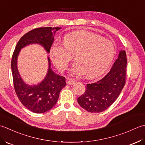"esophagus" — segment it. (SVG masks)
I'll list each match as a JSON object with an SVG mask.
<instances>
[{"label":"esophagus","instance_id":"esophagus-1","mask_svg":"<svg viewBox=\"0 0 145 145\" xmlns=\"http://www.w3.org/2000/svg\"><path fill=\"white\" fill-rule=\"evenodd\" d=\"M67 84H69V85H72V84L76 83V81L74 80V79H69V80L67 81Z\"/></svg>","mask_w":145,"mask_h":145}]
</instances>
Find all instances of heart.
I'll use <instances>...</instances> for the list:
<instances>
[{"label": "heart", "mask_w": 145, "mask_h": 145, "mask_svg": "<svg viewBox=\"0 0 145 145\" xmlns=\"http://www.w3.org/2000/svg\"><path fill=\"white\" fill-rule=\"evenodd\" d=\"M115 54V47L111 40L86 31L66 34L64 44L55 42L51 49L52 59L59 69H66L75 54L77 61L70 72L75 75L86 74L88 78L102 75L113 63Z\"/></svg>", "instance_id": "1"}]
</instances>
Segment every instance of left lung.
Wrapping results in <instances>:
<instances>
[{
  "mask_svg": "<svg viewBox=\"0 0 145 145\" xmlns=\"http://www.w3.org/2000/svg\"><path fill=\"white\" fill-rule=\"evenodd\" d=\"M126 64V52L120 51L110 71L99 81L87 84L78 98L79 105L90 113H100L111 106L125 86Z\"/></svg>",
  "mask_w": 145,
  "mask_h": 145,
  "instance_id": "1",
  "label": "left lung"
}]
</instances>
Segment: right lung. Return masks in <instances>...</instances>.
I'll return each instance as SVG.
<instances>
[{"label":"right lung","instance_id":"obj_1","mask_svg":"<svg viewBox=\"0 0 145 145\" xmlns=\"http://www.w3.org/2000/svg\"><path fill=\"white\" fill-rule=\"evenodd\" d=\"M61 27H40L28 32L20 38L15 48L11 61L14 86L22 104L35 113H43L53 108L57 103L61 89L66 86V79L56 74L51 68L48 57V73L40 83L29 86L23 81L17 69V57L22 48L29 44H38L49 53L54 42V35Z\"/></svg>","mask_w":145,"mask_h":145}]
</instances>
